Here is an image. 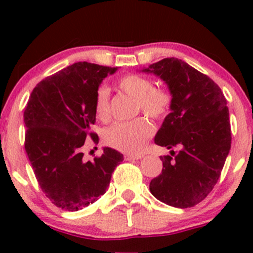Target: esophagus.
I'll return each mask as SVG.
<instances>
[{"label": "esophagus", "mask_w": 253, "mask_h": 253, "mask_svg": "<svg viewBox=\"0 0 253 253\" xmlns=\"http://www.w3.org/2000/svg\"><path fill=\"white\" fill-rule=\"evenodd\" d=\"M141 157H143L141 155H126L125 156V159H127V161H138Z\"/></svg>", "instance_id": "34e87169"}]
</instances>
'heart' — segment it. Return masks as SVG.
Here are the masks:
<instances>
[{
  "label": "heart",
  "instance_id": "b5f03b06",
  "mask_svg": "<svg viewBox=\"0 0 253 253\" xmlns=\"http://www.w3.org/2000/svg\"><path fill=\"white\" fill-rule=\"evenodd\" d=\"M125 94L129 95L138 102V110L152 119H162L170 112L172 96L168 90L155 88L149 78L139 75H127L118 83ZM94 109L100 120L106 121L110 117L109 90L106 85L97 89L94 98ZM153 134V127L144 118L129 123H117L107 127L103 132L104 143L114 149L127 153H140L146 141Z\"/></svg>",
  "mask_w": 253,
  "mask_h": 253
}]
</instances>
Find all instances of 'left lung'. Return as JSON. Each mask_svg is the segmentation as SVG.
<instances>
[{
    "label": "left lung",
    "mask_w": 253,
    "mask_h": 253,
    "mask_svg": "<svg viewBox=\"0 0 253 253\" xmlns=\"http://www.w3.org/2000/svg\"><path fill=\"white\" fill-rule=\"evenodd\" d=\"M143 71L161 77L172 96L155 143L178 149L161 157L163 170L151 181L150 191L172 207H194L213 190L231 150L227 101L213 80L177 58H164Z\"/></svg>",
    "instance_id": "8db88e82"
}]
</instances>
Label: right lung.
Here are the masks:
<instances>
[{
    "mask_svg": "<svg viewBox=\"0 0 253 253\" xmlns=\"http://www.w3.org/2000/svg\"><path fill=\"white\" fill-rule=\"evenodd\" d=\"M118 68L78 62L37 84L25 108V150L46 197L64 211H76L106 193L112 173L124 161L104 147L86 162L82 147L96 121L94 98L98 85Z\"/></svg>",
    "mask_w": 253,
    "mask_h": 253,
    "instance_id": "add662e5",
    "label": "right lung"
}]
</instances>
